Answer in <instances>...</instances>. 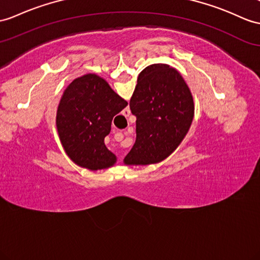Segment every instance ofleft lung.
<instances>
[{
  "label": "left lung",
  "instance_id": "8db88e82",
  "mask_svg": "<svg viewBox=\"0 0 260 260\" xmlns=\"http://www.w3.org/2000/svg\"><path fill=\"white\" fill-rule=\"evenodd\" d=\"M137 139L126 164L157 163L178 148L194 116L193 97L182 76L166 64L144 68L130 99Z\"/></svg>",
  "mask_w": 260,
  "mask_h": 260
}]
</instances>
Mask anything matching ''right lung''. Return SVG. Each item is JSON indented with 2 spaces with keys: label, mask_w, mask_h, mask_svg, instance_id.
Masks as SVG:
<instances>
[{
  "label": "right lung",
  "mask_w": 260,
  "mask_h": 260,
  "mask_svg": "<svg viewBox=\"0 0 260 260\" xmlns=\"http://www.w3.org/2000/svg\"><path fill=\"white\" fill-rule=\"evenodd\" d=\"M126 105L97 75L76 78L67 87L57 110L56 124L62 147L76 164L100 170L116 162L104 140L111 130L113 117Z\"/></svg>",
  "instance_id": "1"
}]
</instances>
